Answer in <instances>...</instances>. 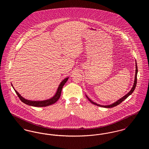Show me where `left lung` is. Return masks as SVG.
I'll return each instance as SVG.
<instances>
[{"mask_svg": "<svg viewBox=\"0 0 149 149\" xmlns=\"http://www.w3.org/2000/svg\"><path fill=\"white\" fill-rule=\"evenodd\" d=\"M137 72H138L137 66V63H136V72H135V80H134V85H133L132 88H131V91H130L127 94H126V95H125V96H123L122 98H121L120 99H118V100H117L116 102H115L114 103L111 104L106 105V106L100 105L99 104H97V103H96L93 102L91 99H89V98L88 97V96H87L86 95H86V98H88V99L92 104H94V105H96V106H97L101 107H104V108H112V107H114L120 104L122 102H123L124 100H125V99H126L128 96H130L132 93L134 92V90L135 89V88H136V84H137Z\"/></svg>", "mask_w": 149, "mask_h": 149, "instance_id": "obj_1", "label": "left lung"}]
</instances>
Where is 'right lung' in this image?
I'll return each instance as SVG.
<instances>
[{
  "label": "right lung",
  "mask_w": 149,
  "mask_h": 149,
  "mask_svg": "<svg viewBox=\"0 0 149 149\" xmlns=\"http://www.w3.org/2000/svg\"><path fill=\"white\" fill-rule=\"evenodd\" d=\"M69 79V77L66 78L64 79V80L60 83V85L58 86L57 90L56 93L55 94V95L51 98L50 99H47V100H40V101H36V100H28V99H25L23 97H22L21 94H19V93L17 91H15L14 89V87L13 86V85L12 84V87L14 89V91L16 93V94H17V95L18 96L19 98L21 99L22 102L29 106H31L33 107H46L50 106L51 104H54L55 103H56L57 101L58 100L60 97L61 95V91L63 89V86L65 85V84L66 83V82L68 81Z\"/></svg>",
  "instance_id": "add662e5"
}]
</instances>
